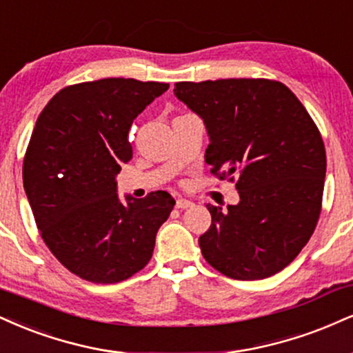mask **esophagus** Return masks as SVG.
<instances>
[{"mask_svg": "<svg viewBox=\"0 0 353 353\" xmlns=\"http://www.w3.org/2000/svg\"><path fill=\"white\" fill-rule=\"evenodd\" d=\"M192 205H194V202L188 201V199H177V201H176V207H177V209H181V210L189 209V207H192Z\"/></svg>", "mask_w": 353, "mask_h": 353, "instance_id": "34e87169", "label": "esophagus"}]
</instances>
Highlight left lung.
<instances>
[{
    "label": "left lung",
    "mask_w": 353,
    "mask_h": 353,
    "mask_svg": "<svg viewBox=\"0 0 353 353\" xmlns=\"http://www.w3.org/2000/svg\"><path fill=\"white\" fill-rule=\"evenodd\" d=\"M174 95L203 120L205 163L220 179L235 176L240 195L225 212L207 205L205 261L240 281L286 268L311 239L324 192L325 148L307 110L268 79L177 82Z\"/></svg>",
    "instance_id": "8db88e82"
}]
</instances>
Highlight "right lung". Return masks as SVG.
Masks as SVG:
<instances>
[{"label":"right lung","instance_id":"obj_1","mask_svg":"<svg viewBox=\"0 0 353 353\" xmlns=\"http://www.w3.org/2000/svg\"><path fill=\"white\" fill-rule=\"evenodd\" d=\"M168 83L101 79L62 88L42 110L23 182L42 240L87 281L128 279L151 260L156 233L176 201L156 190L118 199L117 174L133 158V120Z\"/></svg>","mask_w":353,"mask_h":353}]
</instances>
